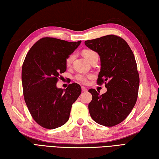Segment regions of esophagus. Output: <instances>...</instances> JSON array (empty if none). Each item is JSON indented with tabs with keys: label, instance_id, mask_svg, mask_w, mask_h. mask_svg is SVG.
Listing matches in <instances>:
<instances>
[{
	"label": "esophagus",
	"instance_id": "esophagus-1",
	"mask_svg": "<svg viewBox=\"0 0 159 159\" xmlns=\"http://www.w3.org/2000/svg\"><path fill=\"white\" fill-rule=\"evenodd\" d=\"M82 90L83 92H87V91H88V89H87L86 87H84V86H82Z\"/></svg>",
	"mask_w": 159,
	"mask_h": 159
}]
</instances>
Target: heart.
Segmentation results:
<instances>
[{
  "label": "heart",
  "mask_w": 159,
  "mask_h": 159,
  "mask_svg": "<svg viewBox=\"0 0 159 159\" xmlns=\"http://www.w3.org/2000/svg\"><path fill=\"white\" fill-rule=\"evenodd\" d=\"M82 55L84 56V57L86 58V59L88 60L89 61H90L95 56H98V53H97L95 51H94L93 50H90V49H84L82 51ZM74 57H75V56H74V54H70V56L66 58V65L67 66H69L71 63H72V61L74 59ZM91 76L90 75H81V74H79V75H77L75 78L77 80H78L79 82H82L83 84H86L88 82V80L89 78H90Z\"/></svg>",
  "instance_id": "heart-1"
}]
</instances>
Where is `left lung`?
<instances>
[{
    "label": "left lung",
    "mask_w": 159,
    "mask_h": 159,
    "mask_svg": "<svg viewBox=\"0 0 159 159\" xmlns=\"http://www.w3.org/2000/svg\"><path fill=\"white\" fill-rule=\"evenodd\" d=\"M85 45L99 54L101 69L98 84L105 82L107 91L99 95L90 89L92 101L89 110L98 124L112 127L120 124L137 102L139 75L134 56L124 39L115 35L85 41Z\"/></svg>",
    "instance_id": "left-lung-1"
}]
</instances>
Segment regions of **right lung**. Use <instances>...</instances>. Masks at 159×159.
Returning a JSON list of instances; mask_svg holds the SVG:
<instances>
[{
	"instance_id": "1",
	"label": "right lung",
	"mask_w": 159,
	"mask_h": 159,
	"mask_svg": "<svg viewBox=\"0 0 159 159\" xmlns=\"http://www.w3.org/2000/svg\"><path fill=\"white\" fill-rule=\"evenodd\" d=\"M81 42L43 38L26 56L22 68L25 101L32 117L44 128L55 129L65 124L72 104L82 92L77 83L69 84L65 90L56 86L60 74L66 70V58Z\"/></svg>"
}]
</instances>
